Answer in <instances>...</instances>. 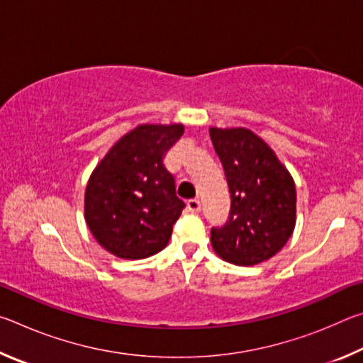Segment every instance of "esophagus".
Masks as SVG:
<instances>
[{"label":"esophagus","instance_id":"34e87169","mask_svg":"<svg viewBox=\"0 0 363 363\" xmlns=\"http://www.w3.org/2000/svg\"><path fill=\"white\" fill-rule=\"evenodd\" d=\"M187 210H189L190 213H200V211H201L200 200H196V199L189 200V201H187Z\"/></svg>","mask_w":363,"mask_h":363}]
</instances>
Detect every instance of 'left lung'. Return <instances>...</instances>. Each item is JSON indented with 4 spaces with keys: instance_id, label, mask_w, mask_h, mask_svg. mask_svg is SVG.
I'll list each match as a JSON object with an SVG mask.
<instances>
[{
    "instance_id": "left-lung-1",
    "label": "left lung",
    "mask_w": 363,
    "mask_h": 363,
    "mask_svg": "<svg viewBox=\"0 0 363 363\" xmlns=\"http://www.w3.org/2000/svg\"><path fill=\"white\" fill-rule=\"evenodd\" d=\"M230 192L229 219L211 229L219 257L255 266L277 255L296 224V187L274 150L247 128H210Z\"/></svg>"
}]
</instances>
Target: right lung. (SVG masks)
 Wrapping results in <instances>:
<instances>
[{
    "mask_svg": "<svg viewBox=\"0 0 363 363\" xmlns=\"http://www.w3.org/2000/svg\"><path fill=\"white\" fill-rule=\"evenodd\" d=\"M182 125H139L125 134L91 174L84 218L97 243L123 259H144L167 247L186 203L163 158Z\"/></svg>",
    "mask_w": 363,
    "mask_h": 363,
    "instance_id": "add662e5",
    "label": "right lung"
}]
</instances>
